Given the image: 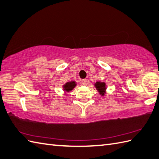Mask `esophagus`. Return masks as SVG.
<instances>
[{"instance_id": "esophagus-1", "label": "esophagus", "mask_w": 159, "mask_h": 159, "mask_svg": "<svg viewBox=\"0 0 159 159\" xmlns=\"http://www.w3.org/2000/svg\"><path fill=\"white\" fill-rule=\"evenodd\" d=\"M87 84H88L87 80L84 79V80H83L82 81V85H84V86H86V85H87Z\"/></svg>"}]
</instances>
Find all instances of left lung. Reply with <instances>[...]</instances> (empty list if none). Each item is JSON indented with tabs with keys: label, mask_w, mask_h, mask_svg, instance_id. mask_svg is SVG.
<instances>
[{
	"label": "left lung",
	"mask_w": 159,
	"mask_h": 159,
	"mask_svg": "<svg viewBox=\"0 0 159 159\" xmlns=\"http://www.w3.org/2000/svg\"><path fill=\"white\" fill-rule=\"evenodd\" d=\"M94 86L95 89L98 92V93L100 94L101 96H104L106 93V90H107V86L106 83L104 82H97L96 83L94 84Z\"/></svg>",
	"instance_id": "left-lung-1"
}]
</instances>
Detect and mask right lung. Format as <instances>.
<instances>
[{"label":"right lung","mask_w":159,"mask_h":159,"mask_svg":"<svg viewBox=\"0 0 159 159\" xmlns=\"http://www.w3.org/2000/svg\"><path fill=\"white\" fill-rule=\"evenodd\" d=\"M76 85L77 84L75 81H70V82L65 83L64 85L62 86L63 91H64L65 94H66L69 93V92L72 91L74 89V88L76 86Z\"/></svg>","instance_id":"obj_1"}]
</instances>
